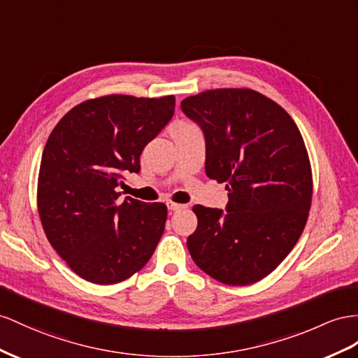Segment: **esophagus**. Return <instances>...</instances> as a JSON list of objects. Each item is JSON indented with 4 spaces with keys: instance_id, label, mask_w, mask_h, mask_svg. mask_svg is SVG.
<instances>
[{
    "instance_id": "1",
    "label": "esophagus",
    "mask_w": 358,
    "mask_h": 358,
    "mask_svg": "<svg viewBox=\"0 0 358 358\" xmlns=\"http://www.w3.org/2000/svg\"><path fill=\"white\" fill-rule=\"evenodd\" d=\"M168 210H171V212H180V210H185L186 206L182 204H176V203H168Z\"/></svg>"
}]
</instances>
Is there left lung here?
Wrapping results in <instances>:
<instances>
[{
    "instance_id": "left-lung-1",
    "label": "left lung",
    "mask_w": 358,
    "mask_h": 358,
    "mask_svg": "<svg viewBox=\"0 0 358 358\" xmlns=\"http://www.w3.org/2000/svg\"><path fill=\"white\" fill-rule=\"evenodd\" d=\"M206 141V173L227 182L225 210L194 206L187 237L196 266L230 286H248L287 257L311 204L310 160L296 124L251 89H215L181 101Z\"/></svg>"
}]
</instances>
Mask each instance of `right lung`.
<instances>
[{
  "instance_id": "obj_1",
  "label": "right lung",
  "mask_w": 358,
  "mask_h": 358,
  "mask_svg": "<svg viewBox=\"0 0 358 358\" xmlns=\"http://www.w3.org/2000/svg\"><path fill=\"white\" fill-rule=\"evenodd\" d=\"M176 98L108 95L76 106L42 154L38 208L52 248L81 278L115 284L141 271L164 231L168 208L125 196L128 172L172 119Z\"/></svg>"
}]
</instances>
